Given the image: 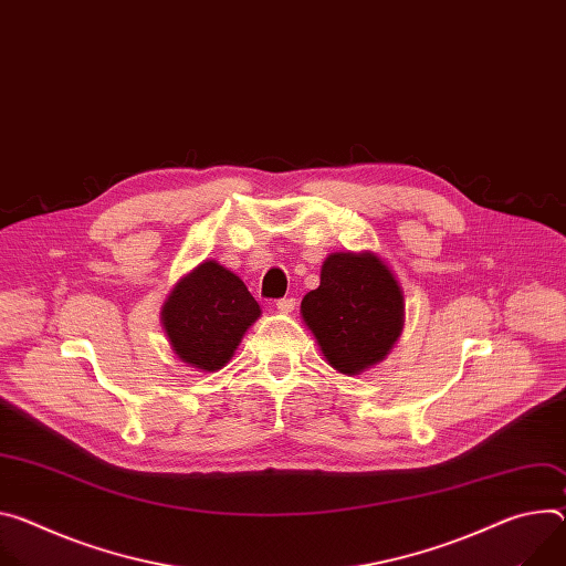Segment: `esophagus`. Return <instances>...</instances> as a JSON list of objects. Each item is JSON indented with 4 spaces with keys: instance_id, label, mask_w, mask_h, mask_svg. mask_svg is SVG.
<instances>
[{
    "instance_id": "34e87169",
    "label": "esophagus",
    "mask_w": 566,
    "mask_h": 566,
    "mask_svg": "<svg viewBox=\"0 0 566 566\" xmlns=\"http://www.w3.org/2000/svg\"><path fill=\"white\" fill-rule=\"evenodd\" d=\"M275 306H277L280 314H291L295 310V297H282V300L275 302Z\"/></svg>"
}]
</instances>
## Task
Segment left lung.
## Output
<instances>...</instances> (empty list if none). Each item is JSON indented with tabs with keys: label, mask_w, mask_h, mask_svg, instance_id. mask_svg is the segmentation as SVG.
<instances>
[{
	"label": "left lung",
	"mask_w": 566,
	"mask_h": 566,
	"mask_svg": "<svg viewBox=\"0 0 566 566\" xmlns=\"http://www.w3.org/2000/svg\"><path fill=\"white\" fill-rule=\"evenodd\" d=\"M300 314L327 364L352 377L392 349L403 327V295L375 252H332L321 286L302 297Z\"/></svg>",
	"instance_id": "8db88e82"
}]
</instances>
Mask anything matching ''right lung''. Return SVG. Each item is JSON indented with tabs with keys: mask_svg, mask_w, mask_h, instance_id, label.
<instances>
[{
	"mask_svg": "<svg viewBox=\"0 0 566 566\" xmlns=\"http://www.w3.org/2000/svg\"><path fill=\"white\" fill-rule=\"evenodd\" d=\"M260 316V304L245 284L214 260L187 273L163 306V325L176 356L202 373L221 370Z\"/></svg>",
	"mask_w": 566,
	"mask_h": 566,
	"instance_id": "right-lung-1",
	"label": "right lung"
}]
</instances>
